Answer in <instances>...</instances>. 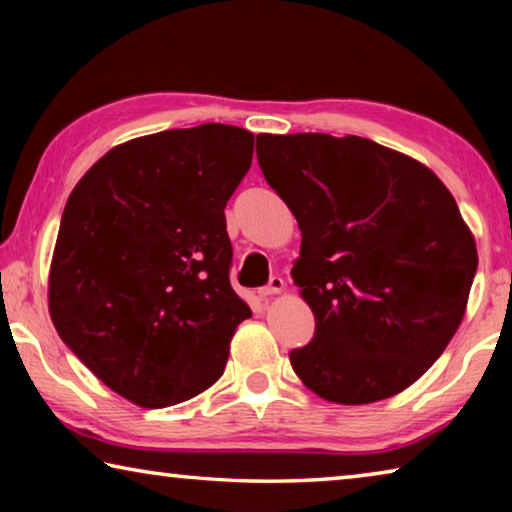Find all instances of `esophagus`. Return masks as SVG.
<instances>
[{
	"instance_id": "34e87169",
	"label": "esophagus",
	"mask_w": 512,
	"mask_h": 512,
	"mask_svg": "<svg viewBox=\"0 0 512 512\" xmlns=\"http://www.w3.org/2000/svg\"><path fill=\"white\" fill-rule=\"evenodd\" d=\"M284 289V280H282V277L280 275H273L271 277V280H268V284H266V287H262V289H259V296H275V293H280Z\"/></svg>"
}]
</instances>
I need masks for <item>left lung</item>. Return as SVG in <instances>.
I'll return each mask as SVG.
<instances>
[{
	"label": "left lung",
	"instance_id": "1",
	"mask_svg": "<svg viewBox=\"0 0 512 512\" xmlns=\"http://www.w3.org/2000/svg\"><path fill=\"white\" fill-rule=\"evenodd\" d=\"M257 160L302 232L291 275L316 329L289 352L296 375L327 402L402 393L452 341L479 264L454 196L357 135L264 133Z\"/></svg>",
	"mask_w": 512,
	"mask_h": 512
}]
</instances>
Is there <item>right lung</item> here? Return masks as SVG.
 <instances>
[{"label": "right lung", "instance_id": "1", "mask_svg": "<svg viewBox=\"0 0 512 512\" xmlns=\"http://www.w3.org/2000/svg\"><path fill=\"white\" fill-rule=\"evenodd\" d=\"M255 135L203 124L110 149L69 194L49 271L60 339L126 400H192L223 375L250 307L230 287L225 203Z\"/></svg>", "mask_w": 512, "mask_h": 512}]
</instances>
